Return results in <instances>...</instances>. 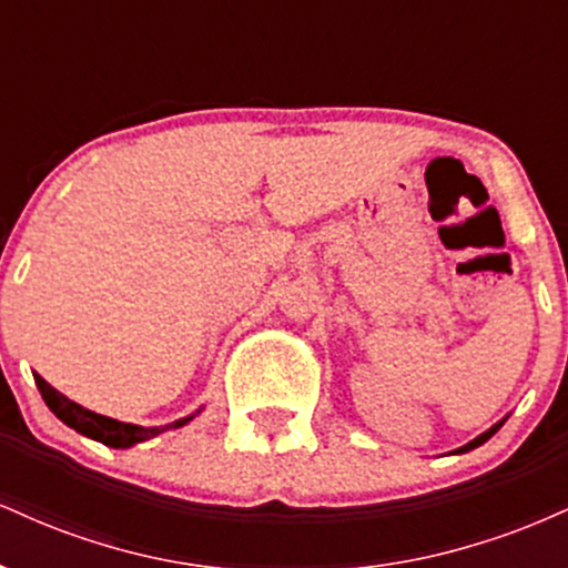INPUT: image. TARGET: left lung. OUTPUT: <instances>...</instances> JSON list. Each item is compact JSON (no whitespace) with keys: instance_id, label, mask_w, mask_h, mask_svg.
Listing matches in <instances>:
<instances>
[{"instance_id":"obj_1","label":"left lung","mask_w":568,"mask_h":568,"mask_svg":"<svg viewBox=\"0 0 568 568\" xmlns=\"http://www.w3.org/2000/svg\"><path fill=\"white\" fill-rule=\"evenodd\" d=\"M505 422H507V416H505V419H501V422H497V425H494V427H488V429H486V433H480V435H478V438H475V440H470V443H465V446H462V448H456V452H452V454H467V452H473V448L484 446V443H486L488 438H491V435H494V433H497V429H499L501 425H505Z\"/></svg>"}]
</instances>
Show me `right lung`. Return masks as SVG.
<instances>
[{"label": "right lung", "mask_w": 568, "mask_h": 568, "mask_svg": "<svg viewBox=\"0 0 568 568\" xmlns=\"http://www.w3.org/2000/svg\"><path fill=\"white\" fill-rule=\"evenodd\" d=\"M34 382H37L39 393H42V400L48 403V408L53 410L63 425L77 429V433L84 435V438H93L98 443H103V446H112V448H130V446H135V443L158 438L160 433H168V429L184 427L202 410V408L194 410V414L184 416V419H175V422H171V425L141 427V425H130V422L109 419V416L95 414V410H90V408L80 406V403L69 400L67 395L58 393L53 384L44 382L39 374H34Z\"/></svg>", "instance_id": "right-lung-1"}]
</instances>
